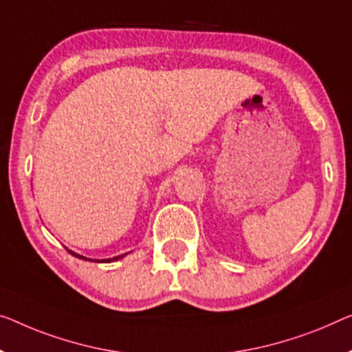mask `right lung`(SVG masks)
Segmentation results:
<instances>
[{
    "label": "right lung",
    "instance_id": "1",
    "mask_svg": "<svg viewBox=\"0 0 352 352\" xmlns=\"http://www.w3.org/2000/svg\"><path fill=\"white\" fill-rule=\"evenodd\" d=\"M69 251V250H67ZM69 253L72 254V256H77V258H80V259H87V258H83V256H80V254H76L74 251H69ZM124 254H120V256H115V258H112V259H102L101 262H110V261H118V259H122ZM88 261H93V259H88ZM96 262H99V261H96Z\"/></svg>",
    "mask_w": 352,
    "mask_h": 352
}]
</instances>
